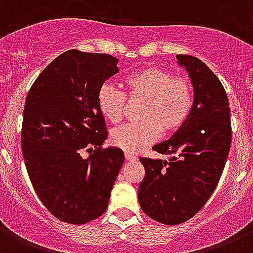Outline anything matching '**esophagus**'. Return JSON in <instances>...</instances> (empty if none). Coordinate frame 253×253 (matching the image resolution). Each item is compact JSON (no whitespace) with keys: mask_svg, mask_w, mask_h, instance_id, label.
Listing matches in <instances>:
<instances>
[{"mask_svg":"<svg viewBox=\"0 0 253 253\" xmlns=\"http://www.w3.org/2000/svg\"><path fill=\"white\" fill-rule=\"evenodd\" d=\"M125 161H128V162H133V161H136L137 157L136 155H133V154H129V153H125Z\"/></svg>","mask_w":253,"mask_h":253,"instance_id":"obj_1","label":"esophagus"}]
</instances>
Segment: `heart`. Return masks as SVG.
Wrapping results in <instances>:
<instances>
[{
  "mask_svg": "<svg viewBox=\"0 0 253 253\" xmlns=\"http://www.w3.org/2000/svg\"><path fill=\"white\" fill-rule=\"evenodd\" d=\"M129 102H142L139 123L123 125L111 132L114 146L126 153H138L161 137L173 134L187 123L193 107V90L184 77H172L163 68H143L124 78ZM102 116L112 124L123 120L125 95L110 84H103L96 96Z\"/></svg>",
  "mask_w": 253,
  "mask_h": 253,
  "instance_id": "1",
  "label": "heart"
}]
</instances>
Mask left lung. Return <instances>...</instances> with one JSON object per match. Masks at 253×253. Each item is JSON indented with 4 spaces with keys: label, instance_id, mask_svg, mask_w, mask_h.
<instances>
[{
    "label": "left lung",
    "instance_id": "obj_1",
    "mask_svg": "<svg viewBox=\"0 0 253 253\" xmlns=\"http://www.w3.org/2000/svg\"><path fill=\"white\" fill-rule=\"evenodd\" d=\"M193 86L187 123L153 146L169 161L141 158L145 177L138 188L143 213L163 225L192 218L207 204L223 172L231 145L229 99L217 76L201 60L177 54Z\"/></svg>",
    "mask_w": 253,
    "mask_h": 253
}]
</instances>
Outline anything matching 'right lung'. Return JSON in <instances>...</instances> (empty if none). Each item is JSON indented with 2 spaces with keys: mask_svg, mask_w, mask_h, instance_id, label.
Masks as SVG:
<instances>
[{
  "mask_svg": "<svg viewBox=\"0 0 253 253\" xmlns=\"http://www.w3.org/2000/svg\"><path fill=\"white\" fill-rule=\"evenodd\" d=\"M117 61L68 50L40 73L26 98V169L40 201L62 222L84 225L100 217L124 163L121 149H100L108 134L96 103L104 81L119 72ZM84 150L94 153L84 159Z\"/></svg>",
  "mask_w": 253,
  "mask_h": 253,
  "instance_id": "1",
  "label": "right lung"
}]
</instances>
